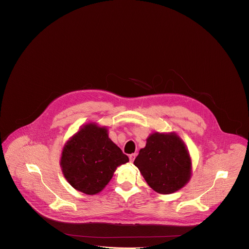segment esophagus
Returning <instances> with one entry per match:
<instances>
[{
	"instance_id": "esophagus-1",
	"label": "esophagus",
	"mask_w": 249,
	"mask_h": 249,
	"mask_svg": "<svg viewBox=\"0 0 249 249\" xmlns=\"http://www.w3.org/2000/svg\"><path fill=\"white\" fill-rule=\"evenodd\" d=\"M136 156H137V154L136 153H134V154H131L130 156H129V159H130V162H134V160H135V158H136Z\"/></svg>"
}]
</instances>
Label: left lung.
Returning <instances> with one entry per match:
<instances>
[{
	"mask_svg": "<svg viewBox=\"0 0 249 249\" xmlns=\"http://www.w3.org/2000/svg\"><path fill=\"white\" fill-rule=\"evenodd\" d=\"M146 183L159 194H172L192 177V160L183 140L176 133L153 132L134 161Z\"/></svg>",
	"mask_w": 249,
	"mask_h": 249,
	"instance_id": "obj_1",
	"label": "left lung"
}]
</instances>
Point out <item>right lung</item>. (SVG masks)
Instances as JSON below:
<instances>
[{
  "instance_id": "right-lung-1",
  "label": "right lung",
  "mask_w": 249,
  "mask_h": 249,
  "mask_svg": "<svg viewBox=\"0 0 249 249\" xmlns=\"http://www.w3.org/2000/svg\"><path fill=\"white\" fill-rule=\"evenodd\" d=\"M128 162V156L108 138L107 127L89 122L65 142L60 167L75 190L96 195L107 185L116 169Z\"/></svg>"
}]
</instances>
